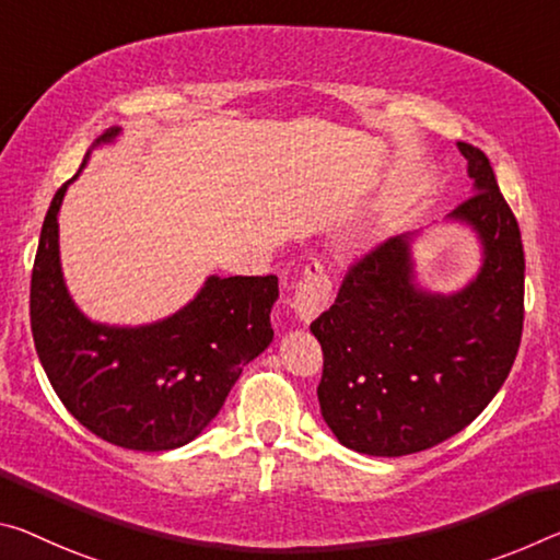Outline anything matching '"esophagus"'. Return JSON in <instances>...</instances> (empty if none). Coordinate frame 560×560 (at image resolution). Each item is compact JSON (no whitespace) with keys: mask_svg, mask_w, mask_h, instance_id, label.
Here are the masks:
<instances>
[{"mask_svg":"<svg viewBox=\"0 0 560 560\" xmlns=\"http://www.w3.org/2000/svg\"><path fill=\"white\" fill-rule=\"evenodd\" d=\"M328 304H331V281H328L322 269L306 271V277L299 283L294 299L296 318L301 324H312Z\"/></svg>","mask_w":560,"mask_h":560,"instance_id":"1","label":"esophagus"}]
</instances>
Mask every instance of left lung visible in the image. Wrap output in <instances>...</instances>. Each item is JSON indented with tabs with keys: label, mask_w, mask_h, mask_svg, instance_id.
I'll return each mask as SVG.
<instances>
[{
	"label": "left lung",
	"mask_w": 560,
	"mask_h": 560,
	"mask_svg": "<svg viewBox=\"0 0 560 560\" xmlns=\"http://www.w3.org/2000/svg\"><path fill=\"white\" fill-rule=\"evenodd\" d=\"M471 199L443 219L468 229L478 269L451 291L423 287L421 232L359 261L312 324L324 351L322 416L346 448L406 456L464 431L499 394L523 331V244L483 152L458 141Z\"/></svg>",
	"instance_id": "1"
}]
</instances>
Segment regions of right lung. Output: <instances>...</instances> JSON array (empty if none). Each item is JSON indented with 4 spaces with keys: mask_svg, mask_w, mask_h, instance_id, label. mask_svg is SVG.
I'll use <instances>...</instances> for the list:
<instances>
[{
    "mask_svg": "<svg viewBox=\"0 0 560 560\" xmlns=\"http://www.w3.org/2000/svg\"><path fill=\"white\" fill-rule=\"evenodd\" d=\"M114 127L94 141L117 144ZM44 217L32 271V336L49 384L74 419L131 451H172L194 441L224 406L242 369L273 341L277 277L209 273L179 312L152 324L119 326L89 318L69 294L59 254V209L69 184Z\"/></svg>",
    "mask_w": 560,
    "mask_h": 560,
    "instance_id": "add662e5",
    "label": "right lung"
}]
</instances>
